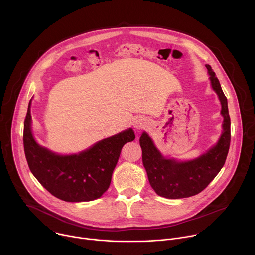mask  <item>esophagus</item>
Here are the masks:
<instances>
[{
  "instance_id": "34e87169",
  "label": "esophagus",
  "mask_w": 255,
  "mask_h": 255,
  "mask_svg": "<svg viewBox=\"0 0 255 255\" xmlns=\"http://www.w3.org/2000/svg\"><path fill=\"white\" fill-rule=\"evenodd\" d=\"M147 125V121L145 120L144 118H141V117H137L133 120V126L135 127V129L137 130H142L144 129L145 127H146Z\"/></svg>"
}]
</instances>
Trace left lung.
Returning a JSON list of instances; mask_svg holds the SVG:
<instances>
[{"label": "left lung", "mask_w": 255, "mask_h": 255, "mask_svg": "<svg viewBox=\"0 0 255 255\" xmlns=\"http://www.w3.org/2000/svg\"><path fill=\"white\" fill-rule=\"evenodd\" d=\"M206 67L210 76L211 88L221 103L222 133L217 143L194 159L177 160L164 157L145 131L139 139L144 168L150 186L160 197L183 199L201 193L219 173L225 163L231 139L227 98L212 67L209 64H206Z\"/></svg>", "instance_id": "1"}]
</instances>
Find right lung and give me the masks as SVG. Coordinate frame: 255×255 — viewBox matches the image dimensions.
I'll list each match as a JSON object with an SVG mask.
<instances>
[{
  "instance_id": "add662e5",
  "label": "right lung",
  "mask_w": 255,
  "mask_h": 255,
  "mask_svg": "<svg viewBox=\"0 0 255 255\" xmlns=\"http://www.w3.org/2000/svg\"><path fill=\"white\" fill-rule=\"evenodd\" d=\"M31 103L24 121V151L33 175L52 196L65 202H90L111 184L121 149L135 139L132 128L96 142L79 153L59 154L41 146L32 133Z\"/></svg>"
}]
</instances>
